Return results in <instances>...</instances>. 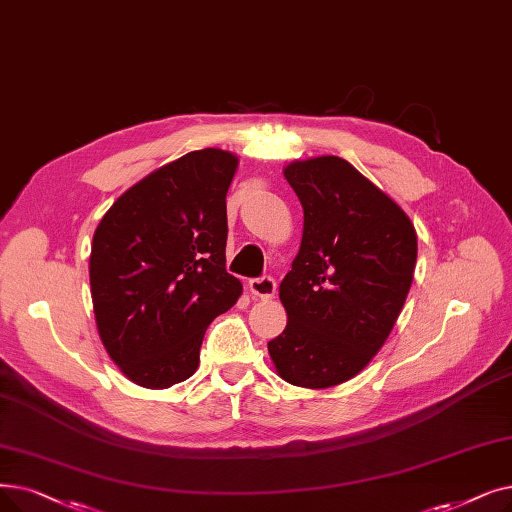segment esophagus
<instances>
[{
  "instance_id": "1",
  "label": "esophagus",
  "mask_w": 512,
  "mask_h": 512,
  "mask_svg": "<svg viewBox=\"0 0 512 512\" xmlns=\"http://www.w3.org/2000/svg\"><path fill=\"white\" fill-rule=\"evenodd\" d=\"M249 291L259 299H272L276 295V280L272 276L249 280Z\"/></svg>"
}]
</instances>
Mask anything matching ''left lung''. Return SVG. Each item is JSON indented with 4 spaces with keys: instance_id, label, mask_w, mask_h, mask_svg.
Listing matches in <instances>:
<instances>
[{
    "instance_id": "left-lung-1",
    "label": "left lung",
    "mask_w": 512,
    "mask_h": 512,
    "mask_svg": "<svg viewBox=\"0 0 512 512\" xmlns=\"http://www.w3.org/2000/svg\"><path fill=\"white\" fill-rule=\"evenodd\" d=\"M303 207V238L280 282L286 328L268 343L280 379L341 385L385 345L416 268V230L351 163L316 157L284 167Z\"/></svg>"
}]
</instances>
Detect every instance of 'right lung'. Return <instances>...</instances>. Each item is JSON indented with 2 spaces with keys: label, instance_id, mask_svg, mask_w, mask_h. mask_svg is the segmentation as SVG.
Returning <instances> with one entry per match:
<instances>
[{
  "label": "right lung",
  "instance_id": "right-lung-1",
  "mask_svg": "<svg viewBox=\"0 0 512 512\" xmlns=\"http://www.w3.org/2000/svg\"><path fill=\"white\" fill-rule=\"evenodd\" d=\"M236 167L228 150L188 152L123 192L94 232L98 335L140 387L190 379L207 326L242 293L226 272V194Z\"/></svg>",
  "mask_w": 512,
  "mask_h": 512
}]
</instances>
